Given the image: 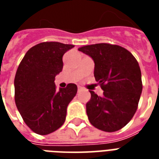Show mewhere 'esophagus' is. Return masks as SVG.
Returning a JSON list of instances; mask_svg holds the SVG:
<instances>
[{
    "label": "esophagus",
    "mask_w": 159,
    "mask_h": 159,
    "mask_svg": "<svg viewBox=\"0 0 159 159\" xmlns=\"http://www.w3.org/2000/svg\"><path fill=\"white\" fill-rule=\"evenodd\" d=\"M77 89H78V92H80V91H82L83 88H82V87H77Z\"/></svg>",
    "instance_id": "34e87169"
}]
</instances>
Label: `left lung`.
Wrapping results in <instances>:
<instances>
[{"label":"left lung","mask_w":159,"mask_h":159,"mask_svg":"<svg viewBox=\"0 0 159 159\" xmlns=\"http://www.w3.org/2000/svg\"><path fill=\"white\" fill-rule=\"evenodd\" d=\"M78 50L94 60V76L102 97L90 91L87 103L90 123L106 132L125 126L135 114L143 89L139 62L126 48L111 43L83 46Z\"/></svg>","instance_id":"left-lung-1"}]
</instances>
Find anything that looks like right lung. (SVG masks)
<instances>
[{
	"label": "right lung",
	"mask_w": 159,
	"mask_h": 159,
	"mask_svg": "<svg viewBox=\"0 0 159 159\" xmlns=\"http://www.w3.org/2000/svg\"><path fill=\"white\" fill-rule=\"evenodd\" d=\"M74 47L43 42L30 48L15 77V102L25 123L34 133L45 135L63 125L67 107L77 92L69 83L57 91L54 80L62 72V56Z\"/></svg>",
	"instance_id": "obj_1"
}]
</instances>
